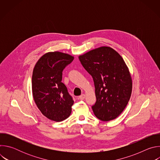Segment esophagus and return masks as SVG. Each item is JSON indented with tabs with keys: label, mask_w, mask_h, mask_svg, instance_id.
<instances>
[{
	"label": "esophagus",
	"mask_w": 160,
	"mask_h": 160,
	"mask_svg": "<svg viewBox=\"0 0 160 160\" xmlns=\"http://www.w3.org/2000/svg\"><path fill=\"white\" fill-rule=\"evenodd\" d=\"M85 95L84 94H82L81 96H79V99H80V100H83V99H85Z\"/></svg>",
	"instance_id": "obj_1"
}]
</instances>
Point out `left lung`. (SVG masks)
Here are the masks:
<instances>
[{
	"mask_svg": "<svg viewBox=\"0 0 160 160\" xmlns=\"http://www.w3.org/2000/svg\"><path fill=\"white\" fill-rule=\"evenodd\" d=\"M92 77L96 102L92 109L104 122L117 118L127 106L132 94V82L122 56L109 47L102 46L78 57Z\"/></svg>",
	"mask_w": 160,
	"mask_h": 160,
	"instance_id": "obj_1",
	"label": "left lung"
}]
</instances>
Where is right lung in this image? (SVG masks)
Wrapping results in <instances>:
<instances>
[{
  "instance_id": "obj_1",
  "label": "right lung",
  "mask_w": 160,
  "mask_h": 160,
  "mask_svg": "<svg viewBox=\"0 0 160 160\" xmlns=\"http://www.w3.org/2000/svg\"><path fill=\"white\" fill-rule=\"evenodd\" d=\"M73 59L70 54L49 52L38 60L33 68V99L43 115L51 120L63 121L72 112L74 101L61 80L63 70Z\"/></svg>"
}]
</instances>
